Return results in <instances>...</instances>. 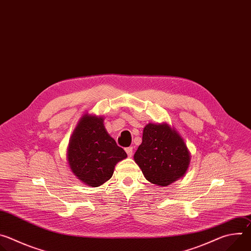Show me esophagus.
I'll return each mask as SVG.
<instances>
[{"instance_id":"obj_1","label":"esophagus","mask_w":251,"mask_h":251,"mask_svg":"<svg viewBox=\"0 0 251 251\" xmlns=\"http://www.w3.org/2000/svg\"><path fill=\"white\" fill-rule=\"evenodd\" d=\"M125 151H126V153H127L128 157H132V155H133V147L126 148V149H125Z\"/></svg>"}]
</instances>
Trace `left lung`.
<instances>
[{"mask_svg":"<svg viewBox=\"0 0 251 251\" xmlns=\"http://www.w3.org/2000/svg\"><path fill=\"white\" fill-rule=\"evenodd\" d=\"M134 161L146 180L166 187L185 176L191 163V153L183 137L168 123H149Z\"/></svg>","mask_w":251,"mask_h":251,"instance_id":"obj_1","label":"left lung"}]
</instances>
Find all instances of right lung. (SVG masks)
Segmentation results:
<instances>
[{"mask_svg": "<svg viewBox=\"0 0 251 251\" xmlns=\"http://www.w3.org/2000/svg\"><path fill=\"white\" fill-rule=\"evenodd\" d=\"M69 168L82 184L99 187L112 176L126 152L104 126V117L85 113L78 121L67 148Z\"/></svg>", "mask_w": 251, "mask_h": 251, "instance_id": "add662e5", "label": "right lung"}]
</instances>
